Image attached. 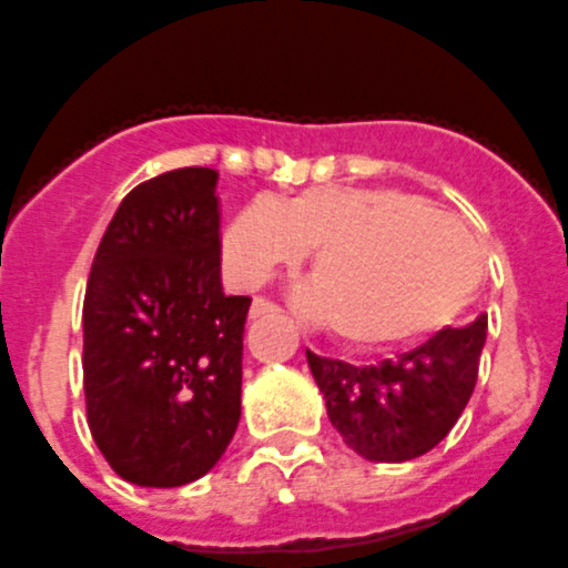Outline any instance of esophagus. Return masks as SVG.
I'll return each mask as SVG.
<instances>
[{"mask_svg": "<svg viewBox=\"0 0 568 568\" xmlns=\"http://www.w3.org/2000/svg\"><path fill=\"white\" fill-rule=\"evenodd\" d=\"M280 305L274 300H268V296H257V300L252 302V316L254 320H257V316H274V314H280Z\"/></svg>", "mask_w": 568, "mask_h": 568, "instance_id": "obj_1", "label": "esophagus"}]
</instances>
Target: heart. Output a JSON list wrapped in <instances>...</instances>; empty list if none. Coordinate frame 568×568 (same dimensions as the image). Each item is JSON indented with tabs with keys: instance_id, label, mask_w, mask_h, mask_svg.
<instances>
[{
	"instance_id": "heart-1",
	"label": "heart",
	"mask_w": 568,
	"mask_h": 568,
	"mask_svg": "<svg viewBox=\"0 0 568 568\" xmlns=\"http://www.w3.org/2000/svg\"><path fill=\"white\" fill-rule=\"evenodd\" d=\"M316 248L314 314L358 349L404 344L454 320L479 283L474 237L415 195L311 187L294 199L243 206L224 237L230 274L266 283Z\"/></svg>"
}]
</instances>
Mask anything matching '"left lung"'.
Wrapping results in <instances>:
<instances>
[{"label":"left lung","instance_id":"obj_1","mask_svg":"<svg viewBox=\"0 0 568 568\" xmlns=\"http://www.w3.org/2000/svg\"><path fill=\"white\" fill-rule=\"evenodd\" d=\"M485 338L487 316H479L373 367L311 349L308 364L344 443L375 463H406L432 452L459 420L474 395Z\"/></svg>","mask_w":568,"mask_h":568}]
</instances>
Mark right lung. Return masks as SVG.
I'll return each instance as SVG.
<instances>
[{"label":"right lung","mask_w":568,"mask_h":568,"mask_svg":"<svg viewBox=\"0 0 568 568\" xmlns=\"http://www.w3.org/2000/svg\"><path fill=\"white\" fill-rule=\"evenodd\" d=\"M212 168L136 184L94 254L83 300V395L116 476L179 487L204 476L241 420L252 296L221 288Z\"/></svg>","instance_id":"obj_1"}]
</instances>
